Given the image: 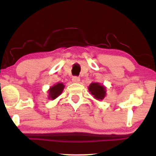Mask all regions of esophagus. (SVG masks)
<instances>
[{
  "label": "esophagus",
  "instance_id": "34e87169",
  "mask_svg": "<svg viewBox=\"0 0 156 156\" xmlns=\"http://www.w3.org/2000/svg\"><path fill=\"white\" fill-rule=\"evenodd\" d=\"M80 78L77 77V76H74V77L72 78V82H73V83H80Z\"/></svg>",
  "mask_w": 156,
  "mask_h": 156
}]
</instances>
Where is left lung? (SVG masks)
Segmentation results:
<instances>
[{"mask_svg":"<svg viewBox=\"0 0 156 156\" xmlns=\"http://www.w3.org/2000/svg\"><path fill=\"white\" fill-rule=\"evenodd\" d=\"M88 90L95 99L98 100H103L107 94L106 87L99 83H91L89 84Z\"/></svg>","mask_w":156,"mask_h":156,"instance_id":"obj_1","label":"left lung"}]
</instances>
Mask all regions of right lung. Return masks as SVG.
Wrapping results in <instances>:
<instances>
[{"label": "right lung", "mask_w": 156, "mask_h": 156, "mask_svg": "<svg viewBox=\"0 0 156 156\" xmlns=\"http://www.w3.org/2000/svg\"><path fill=\"white\" fill-rule=\"evenodd\" d=\"M65 85L62 83H58L51 87L48 90V98L50 100H54L58 97L64 90Z\"/></svg>", "instance_id": "right-lung-1"}]
</instances>
